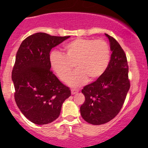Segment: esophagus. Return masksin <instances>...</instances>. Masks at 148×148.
<instances>
[{"label": "esophagus", "instance_id": "obj_1", "mask_svg": "<svg viewBox=\"0 0 148 148\" xmlns=\"http://www.w3.org/2000/svg\"><path fill=\"white\" fill-rule=\"evenodd\" d=\"M79 92V90H76V89H72L71 90V94H75Z\"/></svg>", "mask_w": 148, "mask_h": 148}]
</instances>
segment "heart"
Here are the masks:
<instances>
[{
  "label": "heart",
  "instance_id": "heart-1",
  "mask_svg": "<svg viewBox=\"0 0 148 148\" xmlns=\"http://www.w3.org/2000/svg\"><path fill=\"white\" fill-rule=\"evenodd\" d=\"M62 54L52 52L50 55L52 69L60 80L68 79V84L79 87L89 80L95 81L102 75L108 67L110 58V48L104 40L76 38L66 44Z\"/></svg>",
  "mask_w": 148,
  "mask_h": 148
}]
</instances>
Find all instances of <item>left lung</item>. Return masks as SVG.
<instances>
[{"instance_id":"8db88e82","label":"left lung","mask_w":148,"mask_h":148,"mask_svg":"<svg viewBox=\"0 0 148 148\" xmlns=\"http://www.w3.org/2000/svg\"><path fill=\"white\" fill-rule=\"evenodd\" d=\"M105 35L112 52L108 67L102 76L82 90L85 102L80 107L81 115L95 125L105 124L119 114L130 88L126 54L114 38Z\"/></svg>"}]
</instances>
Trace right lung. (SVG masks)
Returning a JSON list of instances; mask_svg holds the SVG:
<instances>
[{"label": "right lung", "instance_id": "right-lung-1", "mask_svg": "<svg viewBox=\"0 0 148 148\" xmlns=\"http://www.w3.org/2000/svg\"><path fill=\"white\" fill-rule=\"evenodd\" d=\"M70 36L36 33L22 42L12 71L15 100L23 114L36 125L53 122L59 116L62 103L71 96L50 70L52 48Z\"/></svg>", "mask_w": 148, "mask_h": 148}]
</instances>
